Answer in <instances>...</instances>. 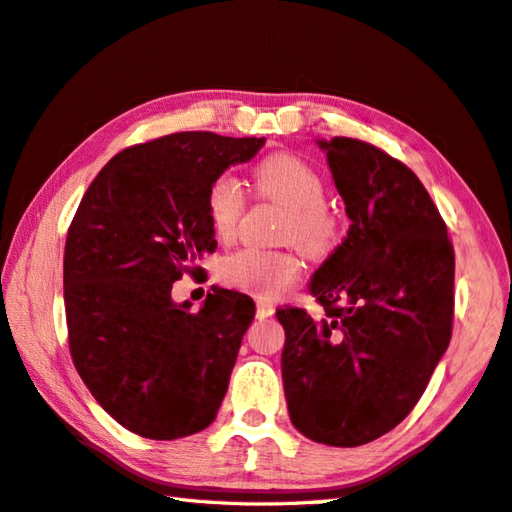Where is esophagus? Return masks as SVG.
<instances>
[{
  "label": "esophagus",
  "instance_id": "esophagus-1",
  "mask_svg": "<svg viewBox=\"0 0 512 512\" xmlns=\"http://www.w3.org/2000/svg\"><path fill=\"white\" fill-rule=\"evenodd\" d=\"M272 314H275V305H272L270 301L259 299V301H257V318L261 320V318H268V316H272Z\"/></svg>",
  "mask_w": 512,
  "mask_h": 512
}]
</instances>
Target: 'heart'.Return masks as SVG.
I'll return each mask as SVG.
<instances>
[{"mask_svg": "<svg viewBox=\"0 0 512 512\" xmlns=\"http://www.w3.org/2000/svg\"><path fill=\"white\" fill-rule=\"evenodd\" d=\"M253 185L261 200L285 209L281 240L292 242L307 257H327L340 240V224L325 207L327 187L310 163L294 154H270L253 170ZM207 216L220 240H231L246 207V196L233 174H220L207 189ZM303 264L292 251L242 248L222 259L220 281L229 288L251 292L259 299H277L299 281Z\"/></svg>", "mask_w": 512, "mask_h": 512, "instance_id": "obj_1", "label": "heart"}]
</instances>
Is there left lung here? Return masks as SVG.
<instances>
[{
	"label": "left lung",
	"instance_id": "1",
	"mask_svg": "<svg viewBox=\"0 0 512 512\" xmlns=\"http://www.w3.org/2000/svg\"><path fill=\"white\" fill-rule=\"evenodd\" d=\"M351 227L310 281L314 320L281 307V375L296 430L358 447L417 406L454 323V246L408 165L366 141L318 139Z\"/></svg>",
	"mask_w": 512,
	"mask_h": 512
}]
</instances>
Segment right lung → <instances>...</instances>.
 Wrapping results in <instances>:
<instances>
[{
    "instance_id": "obj_1",
    "label": "right lung",
    "mask_w": 512,
    "mask_h": 512,
    "mask_svg": "<svg viewBox=\"0 0 512 512\" xmlns=\"http://www.w3.org/2000/svg\"><path fill=\"white\" fill-rule=\"evenodd\" d=\"M266 137L174 133L122 150L93 178L63 259L71 360L95 401L152 441L205 430L227 395L251 296L211 288L200 310L172 283L216 251L207 189Z\"/></svg>"
}]
</instances>
